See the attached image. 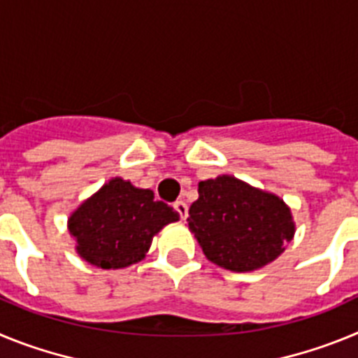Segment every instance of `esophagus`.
<instances>
[{"mask_svg":"<svg viewBox=\"0 0 358 358\" xmlns=\"http://www.w3.org/2000/svg\"><path fill=\"white\" fill-rule=\"evenodd\" d=\"M173 210H176L177 213H179V217H181L182 220H185V218L188 217V204H186L185 201H176V202H173Z\"/></svg>","mask_w":358,"mask_h":358,"instance_id":"1","label":"esophagus"}]
</instances>
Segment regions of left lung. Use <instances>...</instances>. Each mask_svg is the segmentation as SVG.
I'll use <instances>...</instances> for the list:
<instances>
[{
  "mask_svg": "<svg viewBox=\"0 0 358 358\" xmlns=\"http://www.w3.org/2000/svg\"><path fill=\"white\" fill-rule=\"evenodd\" d=\"M188 227L208 260L233 273L274 262L296 233L283 199L226 173L199 182Z\"/></svg>",
  "mask_w": 358,
  "mask_h": 358,
  "instance_id": "left-lung-1",
  "label": "left lung"
}]
</instances>
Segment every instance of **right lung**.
I'll use <instances>...</instances> for the list:
<instances>
[{"label":"right lung","instance_id":"obj_1","mask_svg":"<svg viewBox=\"0 0 358 358\" xmlns=\"http://www.w3.org/2000/svg\"><path fill=\"white\" fill-rule=\"evenodd\" d=\"M179 213L152 189L113 177L68 217L69 235L82 260L100 268H125L145 258L152 238Z\"/></svg>","mask_w":358,"mask_h":358}]
</instances>
